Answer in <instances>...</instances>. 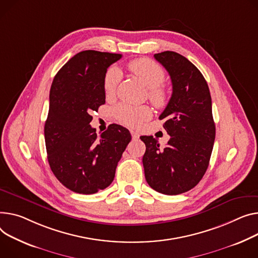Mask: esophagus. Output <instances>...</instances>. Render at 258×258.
Listing matches in <instances>:
<instances>
[{"label":"esophagus","mask_w":258,"mask_h":258,"mask_svg":"<svg viewBox=\"0 0 258 258\" xmlns=\"http://www.w3.org/2000/svg\"><path fill=\"white\" fill-rule=\"evenodd\" d=\"M131 134H132V137H133V139H134V140L139 139V134L137 133V132H135V131H131Z\"/></svg>","instance_id":"esophagus-1"}]
</instances>
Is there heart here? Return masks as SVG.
<instances>
[{
	"mask_svg": "<svg viewBox=\"0 0 258 258\" xmlns=\"http://www.w3.org/2000/svg\"><path fill=\"white\" fill-rule=\"evenodd\" d=\"M128 67L131 72L138 78L146 88L149 89L148 96L153 105L163 107L167 104L168 93L163 83L165 81L164 68L149 58H140L130 62ZM121 78L117 67H110L104 77V90L107 95L113 94L117 85ZM114 117L120 123L131 127L139 126L144 120L151 117V110L146 107H133L126 104L118 105L113 111Z\"/></svg>",
	"mask_w": 258,
	"mask_h": 258,
	"instance_id": "b5f03b06",
	"label": "heart"
}]
</instances>
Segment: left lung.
I'll use <instances>...</instances> for the list:
<instances>
[{
    "mask_svg": "<svg viewBox=\"0 0 258 258\" xmlns=\"http://www.w3.org/2000/svg\"><path fill=\"white\" fill-rule=\"evenodd\" d=\"M172 82V95L160 115L170 135L164 149L152 136H142L147 183L159 193L178 195L191 190L207 171L216 137L212 97L198 68L175 51L154 54Z\"/></svg>",
    "mask_w": 258,
    "mask_h": 258,
    "instance_id": "obj_1",
    "label": "left lung"
}]
</instances>
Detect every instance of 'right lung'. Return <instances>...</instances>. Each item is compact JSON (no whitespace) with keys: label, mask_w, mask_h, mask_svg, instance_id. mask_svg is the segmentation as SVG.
Listing matches in <instances>:
<instances>
[{"label":"right lung","mask_w":258,"mask_h":258,"mask_svg":"<svg viewBox=\"0 0 258 258\" xmlns=\"http://www.w3.org/2000/svg\"><path fill=\"white\" fill-rule=\"evenodd\" d=\"M122 55L83 50L54 78L44 124L47 161L57 179L71 191L94 194L109 186L130 143L128 130L111 124L99 137L91 112L106 102L104 77Z\"/></svg>","instance_id":"add662e5"}]
</instances>
